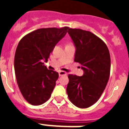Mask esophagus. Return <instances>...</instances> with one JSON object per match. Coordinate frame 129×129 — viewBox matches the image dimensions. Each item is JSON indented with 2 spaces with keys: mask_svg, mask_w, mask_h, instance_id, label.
I'll list each match as a JSON object with an SVG mask.
<instances>
[{
  "mask_svg": "<svg viewBox=\"0 0 129 129\" xmlns=\"http://www.w3.org/2000/svg\"><path fill=\"white\" fill-rule=\"evenodd\" d=\"M59 76L67 75V73H66V72H65V71H59Z\"/></svg>",
  "mask_w": 129,
  "mask_h": 129,
  "instance_id": "34e87169",
  "label": "esophagus"
}]
</instances>
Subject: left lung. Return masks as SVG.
Listing matches in <instances>:
<instances>
[{"mask_svg":"<svg viewBox=\"0 0 129 129\" xmlns=\"http://www.w3.org/2000/svg\"><path fill=\"white\" fill-rule=\"evenodd\" d=\"M76 47L74 61L82 66L81 77L68 75V97L73 104L88 108L100 99L108 83L111 72V57L107 45L89 31L68 29Z\"/></svg>","mask_w":129,"mask_h":129,"instance_id":"obj_1","label":"left lung"}]
</instances>
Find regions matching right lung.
<instances>
[{
  "instance_id": "obj_1",
  "label": "right lung",
  "mask_w": 129,
  "mask_h": 129,
  "mask_svg": "<svg viewBox=\"0 0 129 129\" xmlns=\"http://www.w3.org/2000/svg\"><path fill=\"white\" fill-rule=\"evenodd\" d=\"M68 27L34 30L19 41L14 56V70L18 88L24 99L34 106L47 102L59 73L48 70L47 62L56 43L67 33Z\"/></svg>"
}]
</instances>
